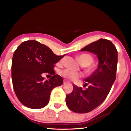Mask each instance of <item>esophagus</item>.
<instances>
[{
	"label": "esophagus",
	"instance_id": "esophagus-1",
	"mask_svg": "<svg viewBox=\"0 0 131 131\" xmlns=\"http://www.w3.org/2000/svg\"><path fill=\"white\" fill-rule=\"evenodd\" d=\"M69 82L68 81H66V79H64L63 80V84H66V83H68Z\"/></svg>",
	"mask_w": 131,
	"mask_h": 131
}]
</instances>
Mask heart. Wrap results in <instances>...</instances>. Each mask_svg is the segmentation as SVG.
Segmentation results:
<instances>
[{
	"mask_svg": "<svg viewBox=\"0 0 131 131\" xmlns=\"http://www.w3.org/2000/svg\"><path fill=\"white\" fill-rule=\"evenodd\" d=\"M78 60L82 65H85L87 66L90 65L93 62L94 58L93 56L90 54L84 53L79 56ZM62 62L63 60H61L60 61V63H62ZM91 70H90V71ZM61 74L64 77L70 79V80H75L77 78L81 77V74L70 70L69 69H65V70H62L61 71Z\"/></svg>",
	"mask_w": 131,
	"mask_h": 131,
	"instance_id": "b5f03b06",
	"label": "heart"
}]
</instances>
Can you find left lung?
<instances>
[{
	"label": "left lung",
	"instance_id": "obj_1",
	"mask_svg": "<svg viewBox=\"0 0 131 131\" xmlns=\"http://www.w3.org/2000/svg\"><path fill=\"white\" fill-rule=\"evenodd\" d=\"M94 53L98 59L95 71L84 79L83 90L73 86L72 93L66 95V103L68 108L77 113H87L101 105L110 93L116 79L117 52L111 41L100 39L90 43L80 50Z\"/></svg>",
	"mask_w": 131,
	"mask_h": 131
}]
</instances>
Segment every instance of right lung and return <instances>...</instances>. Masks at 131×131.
I'll return each mask as SVG.
<instances>
[{"mask_svg": "<svg viewBox=\"0 0 131 131\" xmlns=\"http://www.w3.org/2000/svg\"><path fill=\"white\" fill-rule=\"evenodd\" d=\"M65 56H57L35 40L26 41L17 47L12 60V81L16 96L24 106L40 109L49 103L51 91L62 85L63 81L57 74L49 80L41 75L53 74L54 64Z\"/></svg>", "mask_w": 131, "mask_h": 131, "instance_id": "1", "label": "right lung"}]
</instances>
